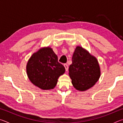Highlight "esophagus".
Instances as JSON below:
<instances>
[{
	"label": "esophagus",
	"mask_w": 123,
	"mask_h": 123,
	"mask_svg": "<svg viewBox=\"0 0 123 123\" xmlns=\"http://www.w3.org/2000/svg\"><path fill=\"white\" fill-rule=\"evenodd\" d=\"M64 68H65L66 71H67V70H68V64H64Z\"/></svg>",
	"instance_id": "obj_1"
}]
</instances>
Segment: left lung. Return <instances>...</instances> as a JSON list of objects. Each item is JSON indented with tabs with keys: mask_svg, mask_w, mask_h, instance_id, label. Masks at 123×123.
Masks as SVG:
<instances>
[{
	"mask_svg": "<svg viewBox=\"0 0 123 123\" xmlns=\"http://www.w3.org/2000/svg\"><path fill=\"white\" fill-rule=\"evenodd\" d=\"M72 83L77 90L84 91L94 86L100 76L97 60L81 47H77L69 67Z\"/></svg>",
	"mask_w": 123,
	"mask_h": 123,
	"instance_id": "8db88e82",
	"label": "left lung"
}]
</instances>
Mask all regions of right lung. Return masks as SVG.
<instances>
[{
  "label": "right lung",
  "instance_id": "obj_1",
  "mask_svg": "<svg viewBox=\"0 0 123 123\" xmlns=\"http://www.w3.org/2000/svg\"><path fill=\"white\" fill-rule=\"evenodd\" d=\"M29 80L42 89H50L55 87L59 77L65 72V68L58 62L53 49L44 48L34 53L26 66Z\"/></svg>",
  "mask_w": 123,
  "mask_h": 123
}]
</instances>
